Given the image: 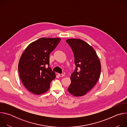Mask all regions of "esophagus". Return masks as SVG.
I'll list each match as a JSON object with an SVG mask.
<instances>
[{
  "label": "esophagus",
  "instance_id": "34e87169",
  "mask_svg": "<svg viewBox=\"0 0 127 127\" xmlns=\"http://www.w3.org/2000/svg\"><path fill=\"white\" fill-rule=\"evenodd\" d=\"M58 75L60 76V77H63L65 76V75L64 74H60V73H59L58 74Z\"/></svg>",
  "mask_w": 127,
  "mask_h": 127
}]
</instances>
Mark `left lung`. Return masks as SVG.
<instances>
[{
	"instance_id": "8db88e82",
	"label": "left lung",
	"mask_w": 127,
	"mask_h": 127,
	"mask_svg": "<svg viewBox=\"0 0 127 127\" xmlns=\"http://www.w3.org/2000/svg\"><path fill=\"white\" fill-rule=\"evenodd\" d=\"M66 42L73 52L76 65L68 91L75 96H83L97 83L101 72L100 62L94 48L85 41L71 39Z\"/></svg>"
}]
</instances>
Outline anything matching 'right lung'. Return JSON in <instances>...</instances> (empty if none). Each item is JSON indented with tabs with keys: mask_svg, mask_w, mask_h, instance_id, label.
Segmentation results:
<instances>
[{
	"mask_svg": "<svg viewBox=\"0 0 127 127\" xmlns=\"http://www.w3.org/2000/svg\"><path fill=\"white\" fill-rule=\"evenodd\" d=\"M60 40L40 38L30 44L21 56L18 66L19 75L24 85L32 93H45L55 78V73L49 67V56Z\"/></svg>",
	"mask_w": 127,
	"mask_h": 127,
	"instance_id": "right-lung-1",
	"label": "right lung"
}]
</instances>
